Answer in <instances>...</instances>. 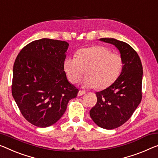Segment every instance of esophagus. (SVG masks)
I'll return each instance as SVG.
<instances>
[{
  "instance_id": "34e87169",
  "label": "esophagus",
  "mask_w": 158,
  "mask_h": 158,
  "mask_svg": "<svg viewBox=\"0 0 158 158\" xmlns=\"http://www.w3.org/2000/svg\"><path fill=\"white\" fill-rule=\"evenodd\" d=\"M86 94V91H81V90H79L78 94H77V96H81L82 95H84V94Z\"/></svg>"
}]
</instances>
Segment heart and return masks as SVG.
Listing matches in <instances>:
<instances>
[{
	"mask_svg": "<svg viewBox=\"0 0 158 158\" xmlns=\"http://www.w3.org/2000/svg\"><path fill=\"white\" fill-rule=\"evenodd\" d=\"M123 67L121 56L111 53L103 46H94L79 49L76 56H68L64 62V69L72 83L79 81L85 73L87 77L83 85L87 88L103 89L118 78Z\"/></svg>",
	"mask_w": 158,
	"mask_h": 158,
	"instance_id": "heart-1",
	"label": "heart"
}]
</instances>
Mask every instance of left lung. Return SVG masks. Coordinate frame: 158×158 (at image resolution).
<instances>
[{
  "instance_id": "obj_1",
  "label": "left lung",
  "mask_w": 158,
  "mask_h": 158,
  "mask_svg": "<svg viewBox=\"0 0 158 158\" xmlns=\"http://www.w3.org/2000/svg\"><path fill=\"white\" fill-rule=\"evenodd\" d=\"M99 40L116 47L123 61L118 78L108 88L96 93L97 103L89 112L98 126L111 130L126 123L140 104L143 66L137 52L128 44L114 38Z\"/></svg>"
}]
</instances>
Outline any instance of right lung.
<instances>
[{
	"instance_id": "obj_1",
	"label": "right lung",
	"mask_w": 158,
	"mask_h": 158,
	"mask_svg": "<svg viewBox=\"0 0 158 158\" xmlns=\"http://www.w3.org/2000/svg\"><path fill=\"white\" fill-rule=\"evenodd\" d=\"M68 47L65 41L43 38L27 44L16 57L12 94L21 114L34 126L56 123L79 92L64 70Z\"/></svg>"
}]
</instances>
